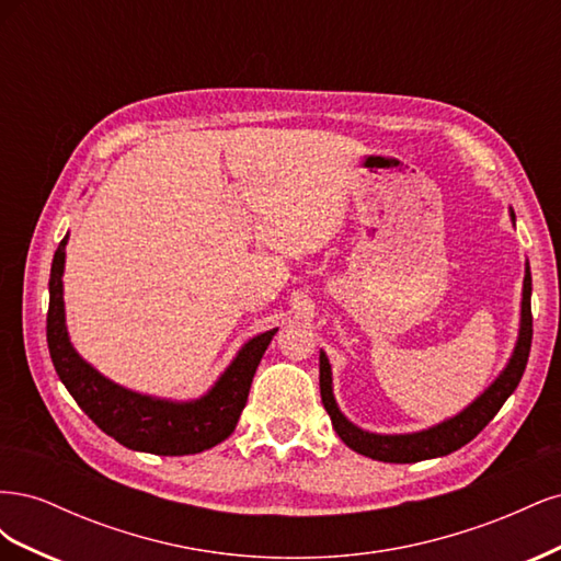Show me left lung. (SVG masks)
<instances>
[{
	"mask_svg": "<svg viewBox=\"0 0 561 561\" xmlns=\"http://www.w3.org/2000/svg\"><path fill=\"white\" fill-rule=\"evenodd\" d=\"M515 219V215H513ZM531 336H534V318H531V268L526 266L524 274V290H522V320H519V336L513 351L511 363L505 365L501 377L491 383L484 393L474 400L461 414L447 419L437 426L421 431V433H407V435H377L367 433L339 412V407L332 396V369L325 353H320V398L322 404L332 419V426L342 443L358 451L363 456L375 458L383 463H416L426 461V458L447 456L456 449L468 445L470 439L478 435L486 423L499 414L503 402L515 393V388L526 369L531 351Z\"/></svg>",
	"mask_w": 561,
	"mask_h": 561,
	"instance_id": "left-lung-1",
	"label": "left lung"
}]
</instances>
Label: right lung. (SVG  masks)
Masks as SVG:
<instances>
[{
    "instance_id": "1",
    "label": "right lung",
    "mask_w": 561,
    "mask_h": 561,
    "mask_svg": "<svg viewBox=\"0 0 561 561\" xmlns=\"http://www.w3.org/2000/svg\"><path fill=\"white\" fill-rule=\"evenodd\" d=\"M65 245L67 236L50 264L46 342L60 381L81 410L100 431L135 451L184 456L210 449L227 439L239 423L254 371L278 328L250 339L225 375L198 400L173 402L133 393L105 379L70 344L62 301Z\"/></svg>"
}]
</instances>
